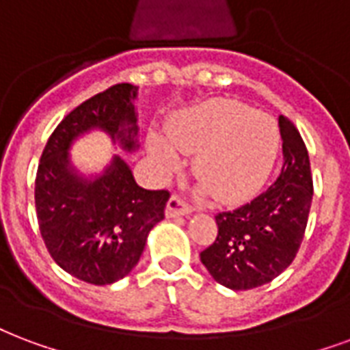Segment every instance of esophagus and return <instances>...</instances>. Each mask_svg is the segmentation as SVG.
<instances>
[{"instance_id":"34e87169","label":"esophagus","mask_w":350,"mask_h":350,"mask_svg":"<svg viewBox=\"0 0 350 350\" xmlns=\"http://www.w3.org/2000/svg\"><path fill=\"white\" fill-rule=\"evenodd\" d=\"M193 211V209L189 208L187 204L182 200V198H178V196H172L170 200H168L167 208H165V215H167L168 219H174V217H183V215H189Z\"/></svg>"}]
</instances>
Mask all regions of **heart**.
<instances>
[{
	"mask_svg": "<svg viewBox=\"0 0 350 350\" xmlns=\"http://www.w3.org/2000/svg\"><path fill=\"white\" fill-rule=\"evenodd\" d=\"M168 139L150 133L148 154L165 176L195 155L193 172L221 204L248 198L265 183L280 148L273 116L235 100H208L174 116Z\"/></svg>",
	"mask_w": 350,
	"mask_h": 350,
	"instance_id": "heart-1",
	"label": "heart"
}]
</instances>
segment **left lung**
<instances>
[{"label":"left lung","mask_w":350,"mask_h":350,"mask_svg":"<svg viewBox=\"0 0 350 350\" xmlns=\"http://www.w3.org/2000/svg\"><path fill=\"white\" fill-rule=\"evenodd\" d=\"M282 165L276 182L245 206L215 217L219 235L200 254L217 284L243 291L274 280L299 252L312 208L310 157L302 137L278 116Z\"/></svg>","instance_id":"left-lung-1"}]
</instances>
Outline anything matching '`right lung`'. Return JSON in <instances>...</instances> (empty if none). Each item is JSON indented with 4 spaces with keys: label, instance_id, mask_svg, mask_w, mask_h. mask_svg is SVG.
Here are the masks:
<instances>
[{
    "label": "right lung",
    "instance_id": "add662e5",
    "mask_svg": "<svg viewBox=\"0 0 350 350\" xmlns=\"http://www.w3.org/2000/svg\"><path fill=\"white\" fill-rule=\"evenodd\" d=\"M139 87L120 83L92 96L51 133L35 182V206L46 248L77 280L107 286L128 276L163 221L167 191L137 185L118 154L98 172H81L70 150L81 137L102 131L126 154L139 150Z\"/></svg>",
    "mask_w": 350,
    "mask_h": 350
}]
</instances>
